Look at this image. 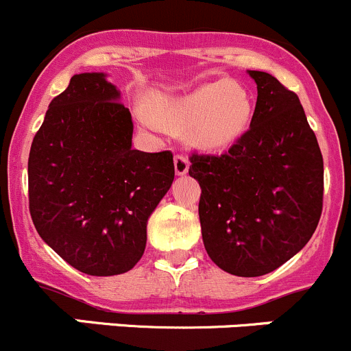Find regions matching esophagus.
Segmentation results:
<instances>
[{
  "label": "esophagus",
  "mask_w": 351,
  "mask_h": 351,
  "mask_svg": "<svg viewBox=\"0 0 351 351\" xmlns=\"http://www.w3.org/2000/svg\"><path fill=\"white\" fill-rule=\"evenodd\" d=\"M173 161H175V171H176V175L183 176V175H186V173H189L190 161H189V158H186V156L176 154Z\"/></svg>",
  "instance_id": "1"
}]
</instances>
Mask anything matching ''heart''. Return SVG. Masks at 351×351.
Listing matches in <instances>:
<instances>
[{"instance_id":"b5f03b06","label":"heart","mask_w":351,"mask_h":351,"mask_svg":"<svg viewBox=\"0 0 351 351\" xmlns=\"http://www.w3.org/2000/svg\"><path fill=\"white\" fill-rule=\"evenodd\" d=\"M151 108L153 113L137 110L144 127L154 132H162L165 125L186 129V141L205 151L222 149L238 141L250 125L253 110L247 91L226 80L180 97L153 95Z\"/></svg>"}]
</instances>
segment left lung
<instances>
[{
  "mask_svg": "<svg viewBox=\"0 0 351 351\" xmlns=\"http://www.w3.org/2000/svg\"><path fill=\"white\" fill-rule=\"evenodd\" d=\"M258 98L250 129L222 154L190 156L200 183L202 239L210 260L260 277L299 253L323 212L324 169L299 97L271 74L247 71Z\"/></svg>",
  "mask_w": 351,
  "mask_h": 351,
  "instance_id": "left-lung-1",
  "label": "left lung"
}]
</instances>
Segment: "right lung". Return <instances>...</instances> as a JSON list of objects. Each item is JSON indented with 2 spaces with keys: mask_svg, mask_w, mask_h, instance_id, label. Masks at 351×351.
<instances>
[{
  "mask_svg": "<svg viewBox=\"0 0 351 351\" xmlns=\"http://www.w3.org/2000/svg\"><path fill=\"white\" fill-rule=\"evenodd\" d=\"M134 123L105 73L74 74L49 105L28 156V207L38 236L95 277L134 268L147 219L175 178L173 154L132 149Z\"/></svg>",
  "mask_w": 351,
  "mask_h": 351,
  "instance_id": "1",
  "label": "right lung"
}]
</instances>
